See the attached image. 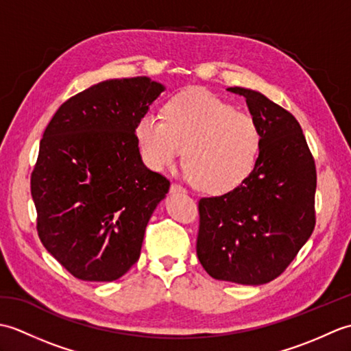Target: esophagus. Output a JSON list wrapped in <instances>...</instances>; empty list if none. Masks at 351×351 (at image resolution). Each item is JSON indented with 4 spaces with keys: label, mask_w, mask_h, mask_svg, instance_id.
I'll use <instances>...</instances> for the list:
<instances>
[{
    "label": "esophagus",
    "mask_w": 351,
    "mask_h": 351,
    "mask_svg": "<svg viewBox=\"0 0 351 351\" xmlns=\"http://www.w3.org/2000/svg\"><path fill=\"white\" fill-rule=\"evenodd\" d=\"M170 193H171V195H175V193H185V189L180 184H171L170 185Z\"/></svg>",
    "instance_id": "obj_1"
}]
</instances>
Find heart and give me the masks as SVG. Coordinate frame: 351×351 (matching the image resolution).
Instances as JSON below:
<instances>
[{"instance_id":"1","label":"heart","mask_w":351,"mask_h":351,"mask_svg":"<svg viewBox=\"0 0 351 351\" xmlns=\"http://www.w3.org/2000/svg\"><path fill=\"white\" fill-rule=\"evenodd\" d=\"M136 138L141 158L156 171L173 166L184 149L193 184L214 195L234 190L252 173L261 147L255 119L200 88L173 96L164 121L141 116Z\"/></svg>"}]
</instances>
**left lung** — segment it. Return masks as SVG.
<instances>
[{
  "instance_id": "left-lung-1",
  "label": "left lung",
  "mask_w": 351,
  "mask_h": 351,
  "mask_svg": "<svg viewBox=\"0 0 351 351\" xmlns=\"http://www.w3.org/2000/svg\"><path fill=\"white\" fill-rule=\"evenodd\" d=\"M244 96L261 132L252 173L226 195L199 200L196 252L217 280L263 285L278 278L315 226V162L299 122L265 95Z\"/></svg>"
}]
</instances>
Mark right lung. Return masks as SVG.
<instances>
[{"label": "right lung", "mask_w": 351, "mask_h": 351, "mask_svg": "<svg viewBox=\"0 0 351 351\" xmlns=\"http://www.w3.org/2000/svg\"><path fill=\"white\" fill-rule=\"evenodd\" d=\"M164 90L147 77L101 81L66 101L43 132L32 173L37 232L81 280H116L140 258L170 182L143 164L136 123Z\"/></svg>", "instance_id": "1"}]
</instances>
